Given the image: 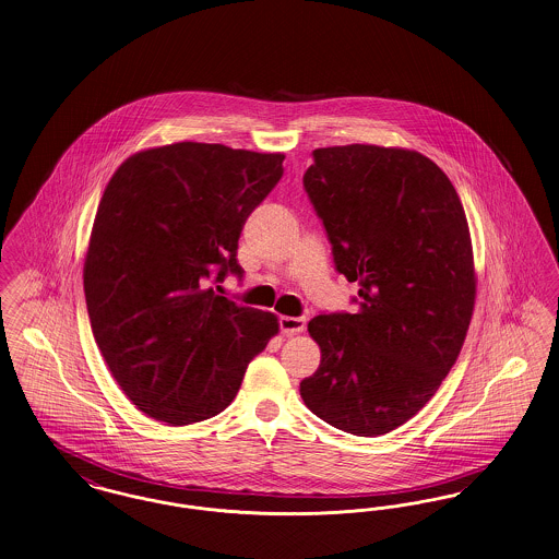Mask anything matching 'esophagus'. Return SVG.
<instances>
[{
	"label": "esophagus",
	"instance_id": "1",
	"mask_svg": "<svg viewBox=\"0 0 559 559\" xmlns=\"http://www.w3.org/2000/svg\"><path fill=\"white\" fill-rule=\"evenodd\" d=\"M280 328L286 336H294V334H300L305 328H307V320L305 318H290V316H284L280 318Z\"/></svg>",
	"mask_w": 559,
	"mask_h": 559
}]
</instances>
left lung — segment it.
<instances>
[{
	"mask_svg": "<svg viewBox=\"0 0 559 559\" xmlns=\"http://www.w3.org/2000/svg\"><path fill=\"white\" fill-rule=\"evenodd\" d=\"M313 159L302 182L359 309L309 322L322 359L300 397L328 425L379 438L436 395L463 349L477 290L469 225L418 151L343 145Z\"/></svg>",
	"mask_w": 559,
	"mask_h": 559,
	"instance_id": "left-lung-1",
	"label": "left lung"
}]
</instances>
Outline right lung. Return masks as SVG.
I'll return each instance as SVG.
<instances>
[{
  "label": "right lung",
  "mask_w": 559,
  "mask_h": 559,
  "mask_svg": "<svg viewBox=\"0 0 559 559\" xmlns=\"http://www.w3.org/2000/svg\"><path fill=\"white\" fill-rule=\"evenodd\" d=\"M284 157L191 141L143 148L100 198L84 261L92 334L126 397L159 423L225 411L280 332L275 313L237 305L210 280L241 275L237 239Z\"/></svg>",
  "instance_id": "obj_1"
}]
</instances>
